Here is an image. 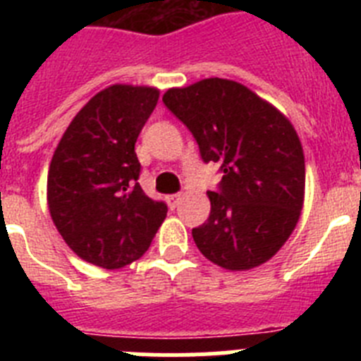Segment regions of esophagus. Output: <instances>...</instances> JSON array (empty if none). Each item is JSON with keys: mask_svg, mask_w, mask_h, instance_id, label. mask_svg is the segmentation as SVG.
<instances>
[{"mask_svg": "<svg viewBox=\"0 0 361 361\" xmlns=\"http://www.w3.org/2000/svg\"><path fill=\"white\" fill-rule=\"evenodd\" d=\"M180 200H183V195H180V193H175V195L166 197V202H168V206H170L171 209L177 208L178 204H180Z\"/></svg>", "mask_w": 361, "mask_h": 361, "instance_id": "esophagus-1", "label": "esophagus"}]
</instances>
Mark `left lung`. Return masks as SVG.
I'll list each match as a JSON object with an SVG mask.
<instances>
[{"mask_svg": "<svg viewBox=\"0 0 361 361\" xmlns=\"http://www.w3.org/2000/svg\"><path fill=\"white\" fill-rule=\"evenodd\" d=\"M162 101L193 133L204 161L224 171L220 190L208 191V222L191 231L199 251L229 271L266 264L304 208V148L291 121L231 79L170 88Z\"/></svg>", "mask_w": 361, "mask_h": 361, "instance_id": "8db88e82", "label": "left lung"}]
</instances>
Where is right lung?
Wrapping results in <instances>:
<instances>
[{
  "label": "right lung",
  "mask_w": 361,
  "mask_h": 361,
  "mask_svg": "<svg viewBox=\"0 0 361 361\" xmlns=\"http://www.w3.org/2000/svg\"><path fill=\"white\" fill-rule=\"evenodd\" d=\"M159 88L111 85L75 114L52 155L47 204L63 240L85 262L121 269L141 258L164 222V202L137 178L135 142Z\"/></svg>",
  "instance_id": "1"
}]
</instances>
